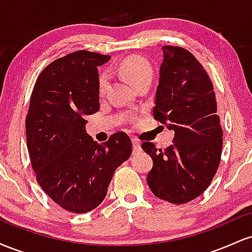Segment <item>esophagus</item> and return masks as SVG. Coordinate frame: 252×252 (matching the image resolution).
<instances>
[{"mask_svg":"<svg viewBox=\"0 0 252 252\" xmlns=\"http://www.w3.org/2000/svg\"><path fill=\"white\" fill-rule=\"evenodd\" d=\"M132 152H134V154H138L141 152V144L135 138L132 140Z\"/></svg>","mask_w":252,"mask_h":252,"instance_id":"obj_1","label":"esophagus"}]
</instances>
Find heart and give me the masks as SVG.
Instances as JSON below:
<instances>
[{"label":"heart","instance_id":"b5f03b06","mask_svg":"<svg viewBox=\"0 0 252 252\" xmlns=\"http://www.w3.org/2000/svg\"><path fill=\"white\" fill-rule=\"evenodd\" d=\"M120 71L137 88L141 83L150 80L153 78V67L150 63L144 58L140 56H130L122 60L120 65ZM108 84V76L102 74L99 77L98 88L99 91L103 92Z\"/></svg>","mask_w":252,"mask_h":252}]
</instances>
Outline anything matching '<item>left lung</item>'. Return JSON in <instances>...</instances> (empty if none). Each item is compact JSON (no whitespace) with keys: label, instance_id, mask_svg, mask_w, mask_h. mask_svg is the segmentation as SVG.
I'll list each match as a JSON object with an SVG mask.
<instances>
[{"label":"left lung","instance_id":"1","mask_svg":"<svg viewBox=\"0 0 252 252\" xmlns=\"http://www.w3.org/2000/svg\"><path fill=\"white\" fill-rule=\"evenodd\" d=\"M163 62L153 115L174 131L172 146L156 149L147 182L153 194L170 204H186L206 190L220 163L222 129L209 74L189 51L162 46Z\"/></svg>","mask_w":252,"mask_h":252}]
</instances>
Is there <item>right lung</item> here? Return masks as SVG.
<instances>
[{
  "instance_id": "obj_1",
  "label": "right lung",
  "mask_w": 252,
  "mask_h": 252,
  "mask_svg": "<svg viewBox=\"0 0 252 252\" xmlns=\"http://www.w3.org/2000/svg\"><path fill=\"white\" fill-rule=\"evenodd\" d=\"M108 60L90 51L59 58L43 68L32 92L26 116L32 167L43 192L68 212L96 209L132 153L126 132L98 144L85 131V116L99 110L97 66Z\"/></svg>"
}]
</instances>
